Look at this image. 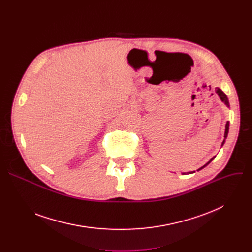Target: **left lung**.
Returning a JSON list of instances; mask_svg holds the SVG:
<instances>
[{"label":"left lung","instance_id":"left-lung-1","mask_svg":"<svg viewBox=\"0 0 252 252\" xmlns=\"http://www.w3.org/2000/svg\"><path fill=\"white\" fill-rule=\"evenodd\" d=\"M215 92H217V94H219V96H220V99H221V100H222V101H223V102H224V103H225V104H226V105H227V106H229V102H228V99H227V96H226V94H224V93H223V92H222V91H221V90H220V89H219V88H217V90H215ZM228 129H229V123H228V122H227V123H226V126H225V132H224V139H223V141H222V145H221V146H223V143H224V142H225V138H226V137H227V133H228ZM213 158H211V159H210V160H209V161H208V162H207V163H205V164H204V165H203V166H202V167H200V168H199V169H198V170H200V169H202V168H203V167H205V166H206V165H207V164H208V163H209V162H210V161H211V160H212V159H213Z\"/></svg>","mask_w":252,"mask_h":252}]
</instances>
